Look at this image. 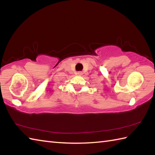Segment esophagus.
I'll use <instances>...</instances> for the list:
<instances>
[{
	"mask_svg": "<svg viewBox=\"0 0 155 155\" xmlns=\"http://www.w3.org/2000/svg\"><path fill=\"white\" fill-rule=\"evenodd\" d=\"M78 75H81L82 74H83V72H81V71H78V72H77V73Z\"/></svg>",
	"mask_w": 155,
	"mask_h": 155,
	"instance_id": "obj_1",
	"label": "esophagus"
}]
</instances>
